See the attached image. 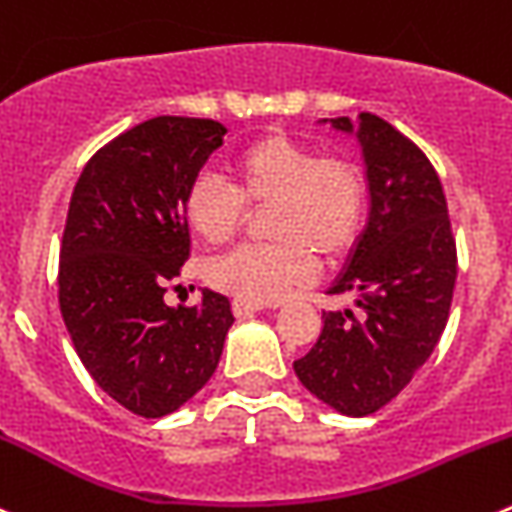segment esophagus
Here are the masks:
<instances>
[{
	"label": "esophagus",
	"mask_w": 512,
	"mask_h": 512,
	"mask_svg": "<svg viewBox=\"0 0 512 512\" xmlns=\"http://www.w3.org/2000/svg\"><path fill=\"white\" fill-rule=\"evenodd\" d=\"M232 311H234V316H239V319H247V316H255L257 311H262V306L260 303H250V301H234L232 303Z\"/></svg>",
	"instance_id": "esophagus-1"
}]
</instances>
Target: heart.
I'll return each instance as SVG.
<instances>
[{
    "instance_id": "1",
    "label": "heart",
    "mask_w": 512,
    "mask_h": 512,
    "mask_svg": "<svg viewBox=\"0 0 512 512\" xmlns=\"http://www.w3.org/2000/svg\"><path fill=\"white\" fill-rule=\"evenodd\" d=\"M234 186L199 176L183 199V219L204 245H227L245 219V201L270 206L267 237L273 245L239 247L209 267V283L239 301L273 303L308 283L316 260L342 257L362 232L367 209L365 178L344 158H319L316 150L285 135H265L232 155Z\"/></svg>"
}]
</instances>
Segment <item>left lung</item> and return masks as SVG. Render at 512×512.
Instances as JSON below:
<instances>
[{"mask_svg": "<svg viewBox=\"0 0 512 512\" xmlns=\"http://www.w3.org/2000/svg\"><path fill=\"white\" fill-rule=\"evenodd\" d=\"M326 122L362 150L370 214L329 288L352 306L321 313L319 339L293 370L321 403L359 418L388 405L439 344L457 283V245L439 176L408 137L370 112L357 124Z\"/></svg>", "mask_w": 512, "mask_h": 512, "instance_id": "1", "label": "left lung"}]
</instances>
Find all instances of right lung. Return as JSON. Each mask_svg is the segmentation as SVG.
Here are the masks:
<instances>
[{"label":"right lung","mask_w":512,"mask_h":512,"mask_svg":"<svg viewBox=\"0 0 512 512\" xmlns=\"http://www.w3.org/2000/svg\"><path fill=\"white\" fill-rule=\"evenodd\" d=\"M224 135L214 119H147L101 147L73 188L63 321L96 385L142 418L168 416L204 388L234 324L216 290L191 308L163 301L191 255L183 199Z\"/></svg>","instance_id":"obj_1"}]
</instances>
